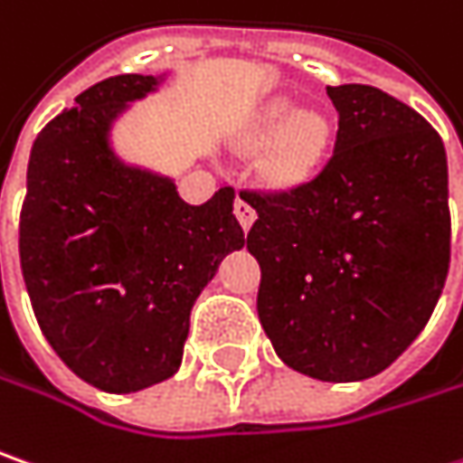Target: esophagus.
I'll return each instance as SVG.
<instances>
[{
  "instance_id": "obj_1",
  "label": "esophagus",
  "mask_w": 463,
  "mask_h": 463,
  "mask_svg": "<svg viewBox=\"0 0 463 463\" xmlns=\"http://www.w3.org/2000/svg\"><path fill=\"white\" fill-rule=\"evenodd\" d=\"M234 216H237V221H240V226H242L244 232H247V229L252 226V221H255V208L250 205V200H247L244 193H240L237 200H234Z\"/></svg>"
}]
</instances>
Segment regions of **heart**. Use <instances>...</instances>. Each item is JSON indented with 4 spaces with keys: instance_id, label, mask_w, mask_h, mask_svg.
<instances>
[{
    "instance_id": "b5f03b06",
    "label": "heart",
    "mask_w": 463,
    "mask_h": 463,
    "mask_svg": "<svg viewBox=\"0 0 463 463\" xmlns=\"http://www.w3.org/2000/svg\"><path fill=\"white\" fill-rule=\"evenodd\" d=\"M276 137L270 172L281 182L310 176L331 143L328 119L317 111H297L291 101H273L255 125V140Z\"/></svg>"
}]
</instances>
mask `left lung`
<instances>
[{
    "label": "left lung",
    "instance_id": "obj_1",
    "mask_svg": "<svg viewBox=\"0 0 463 463\" xmlns=\"http://www.w3.org/2000/svg\"><path fill=\"white\" fill-rule=\"evenodd\" d=\"M331 158L289 190H242L258 219V317L315 381L383 373L428 326L451 263L449 164L422 114L373 85H328Z\"/></svg>",
    "mask_w": 463,
    "mask_h": 463
}]
</instances>
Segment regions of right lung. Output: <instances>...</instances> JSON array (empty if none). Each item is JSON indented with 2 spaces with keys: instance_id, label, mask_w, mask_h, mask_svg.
Wrapping results in <instances>:
<instances>
[{
  "instance_id": "1",
  "label": "right lung",
  "mask_w": 463,
  "mask_h": 463,
  "mask_svg": "<svg viewBox=\"0 0 463 463\" xmlns=\"http://www.w3.org/2000/svg\"><path fill=\"white\" fill-rule=\"evenodd\" d=\"M153 75L90 85L38 132L20 211V268L35 320L85 383L132 393L172 378L197 294L244 247L234 187L184 203L169 176L122 164L109 128Z\"/></svg>"
}]
</instances>
